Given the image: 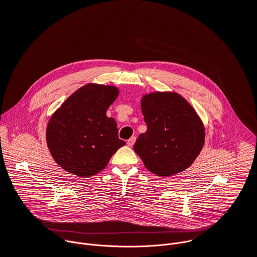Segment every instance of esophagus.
Returning <instances> with one entry per match:
<instances>
[{"label": "esophagus", "mask_w": 257, "mask_h": 257, "mask_svg": "<svg viewBox=\"0 0 257 257\" xmlns=\"http://www.w3.org/2000/svg\"><path fill=\"white\" fill-rule=\"evenodd\" d=\"M135 140H136V137H134V136H133V137H131L130 139H128V140H127V145H128V146H132V145L134 144Z\"/></svg>", "instance_id": "1"}]
</instances>
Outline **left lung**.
<instances>
[{
	"mask_svg": "<svg viewBox=\"0 0 257 257\" xmlns=\"http://www.w3.org/2000/svg\"><path fill=\"white\" fill-rule=\"evenodd\" d=\"M148 130L134 152L152 173L168 177L189 168L200 154L205 131L192 105L176 92H153L141 99Z\"/></svg>",
	"mask_w": 257,
	"mask_h": 257,
	"instance_id": "left-lung-1",
	"label": "left lung"
}]
</instances>
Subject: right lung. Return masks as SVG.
<instances>
[{
	"instance_id": "add662e5",
	"label": "right lung",
	"mask_w": 257,
	"mask_h": 257,
	"mask_svg": "<svg viewBox=\"0 0 257 257\" xmlns=\"http://www.w3.org/2000/svg\"><path fill=\"white\" fill-rule=\"evenodd\" d=\"M119 94L111 85L86 84L71 94L53 114L47 127V143L56 163L78 177L103 170L125 141L106 109Z\"/></svg>"
}]
</instances>
